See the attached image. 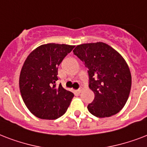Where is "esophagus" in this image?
Instances as JSON below:
<instances>
[{"label":"esophagus","instance_id":"34e87169","mask_svg":"<svg viewBox=\"0 0 147 147\" xmlns=\"http://www.w3.org/2000/svg\"><path fill=\"white\" fill-rule=\"evenodd\" d=\"M77 92L78 93V94H79V93L82 92V88H79V89H78V90H77Z\"/></svg>","mask_w":147,"mask_h":147}]
</instances>
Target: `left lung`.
<instances>
[{
    "mask_svg": "<svg viewBox=\"0 0 147 147\" xmlns=\"http://www.w3.org/2000/svg\"><path fill=\"white\" fill-rule=\"evenodd\" d=\"M73 53L88 68L89 88L94 93L88 111L99 118L115 115L127 102L131 88V75L125 59L102 42L78 45Z\"/></svg>",
    "mask_w": 147,
    "mask_h": 147,
    "instance_id": "8db88e82",
    "label": "left lung"
}]
</instances>
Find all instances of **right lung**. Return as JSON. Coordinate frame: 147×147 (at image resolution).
Listing matches in <instances>:
<instances>
[{"instance_id": "right-lung-1", "label": "right lung", "mask_w": 147, "mask_h": 147, "mask_svg": "<svg viewBox=\"0 0 147 147\" xmlns=\"http://www.w3.org/2000/svg\"><path fill=\"white\" fill-rule=\"evenodd\" d=\"M75 46L47 44L37 47L26 58L20 76L21 96L28 110L41 119H57L66 112L73 93L59 79L58 66Z\"/></svg>"}]
</instances>
